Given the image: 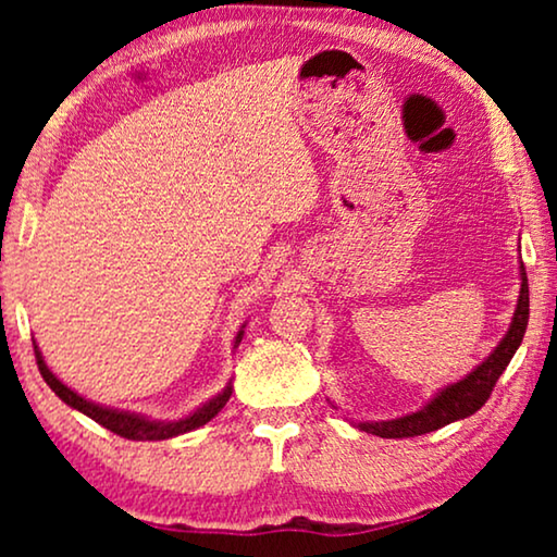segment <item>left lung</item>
<instances>
[{"mask_svg":"<svg viewBox=\"0 0 557 557\" xmlns=\"http://www.w3.org/2000/svg\"><path fill=\"white\" fill-rule=\"evenodd\" d=\"M520 299H517V309L512 317V324H509V332L505 339L499 342L497 349L486 357V360L479 364L474 372H469L467 377L459 380V383L448 385L446 391H441L436 398H433L429 406H423L416 413L393 418V421H375V423H357V429L368 431L372 436L380 438H410L421 436V433H431L444 429V425L461 421L471 413H476L479 408L490 400V395L497 385V380L505 368L512 360L517 347L524 337V330H528L530 319V286H528V273H524V265H520Z\"/></svg>","mask_w":557,"mask_h":557,"instance_id":"left-lung-1","label":"left lung"}]
</instances>
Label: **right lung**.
Returning <instances> with one entry per match:
<instances>
[{"label":"right lung","instance_id":"add662e5","mask_svg":"<svg viewBox=\"0 0 557 557\" xmlns=\"http://www.w3.org/2000/svg\"><path fill=\"white\" fill-rule=\"evenodd\" d=\"M240 339H243V330L238 332V337H235V345H238ZM35 357H37V368H40V375L45 377V383L50 385V391L55 393L60 400L67 403V406L75 410H81V413H86L88 418H94V421L101 423L103 429H109L116 433V436H124L128 441H164V438L182 436V433L200 429V425L212 421V418L223 410V406L231 400V393H233V387L227 385L223 393H218L215 398L205 403L202 408H197L195 413H189L187 418H180V421H151V418H144L139 413L103 408V406H98V403L81 398L78 393H73L71 387L63 385L55 375H52V372L48 370V364H45L42 352L37 349V345H35Z\"/></svg>","mask_w":557,"mask_h":557}]
</instances>
